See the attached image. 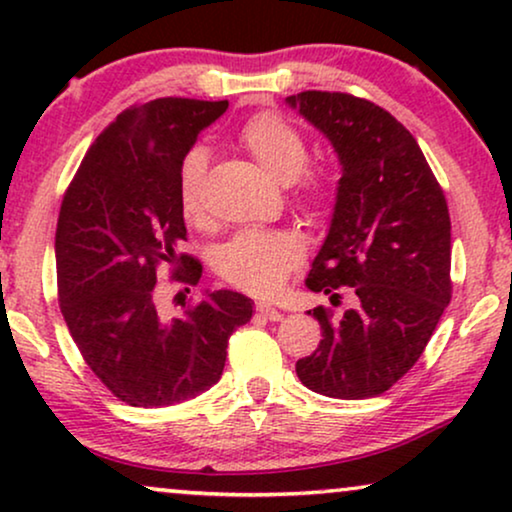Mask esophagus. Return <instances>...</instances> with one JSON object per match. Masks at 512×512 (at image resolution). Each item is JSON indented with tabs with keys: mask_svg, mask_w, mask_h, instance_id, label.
Returning <instances> with one entry per match:
<instances>
[{
	"mask_svg": "<svg viewBox=\"0 0 512 512\" xmlns=\"http://www.w3.org/2000/svg\"><path fill=\"white\" fill-rule=\"evenodd\" d=\"M256 312L268 321H282L284 319V314L279 312L277 307H272L270 303H256Z\"/></svg>",
	"mask_w": 512,
	"mask_h": 512,
	"instance_id": "34e87169",
	"label": "esophagus"
}]
</instances>
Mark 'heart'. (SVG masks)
Returning <instances> with one entry per match:
<instances>
[{"mask_svg":"<svg viewBox=\"0 0 512 512\" xmlns=\"http://www.w3.org/2000/svg\"><path fill=\"white\" fill-rule=\"evenodd\" d=\"M240 146L272 181L284 186L293 184L310 160L303 135L277 114L249 118L240 130ZM205 170L207 156L202 149L188 151L179 165V207L191 223H200L205 216L202 209ZM305 193L317 198L319 186L310 184ZM303 251L300 237L289 230H242L216 249L214 270L237 289L270 293L282 286L289 272L303 261Z\"/></svg>","mask_w":512,"mask_h":512,"instance_id":"obj_1","label":"heart"}]
</instances>
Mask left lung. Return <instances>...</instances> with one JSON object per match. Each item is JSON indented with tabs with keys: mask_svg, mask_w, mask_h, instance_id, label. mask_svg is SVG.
Wrapping results in <instances>:
<instances>
[{
	"mask_svg": "<svg viewBox=\"0 0 512 512\" xmlns=\"http://www.w3.org/2000/svg\"><path fill=\"white\" fill-rule=\"evenodd\" d=\"M331 142L340 181L307 289L354 307H314L319 347L296 363L307 389L359 401L380 396L422 356L450 303V212L415 137L389 111L347 93L284 100Z\"/></svg>",
	"mask_w": 512,
	"mask_h": 512,
	"instance_id": "left-lung-1",
	"label": "left lung"
}]
</instances>
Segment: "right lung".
<instances>
[{
  "mask_svg": "<svg viewBox=\"0 0 512 512\" xmlns=\"http://www.w3.org/2000/svg\"><path fill=\"white\" fill-rule=\"evenodd\" d=\"M228 102L160 97L125 109L100 132L62 200L55 230L60 312L90 370L132 408H163L200 396L221 380L228 338L254 314V300L219 289L167 319L153 303L160 263L179 256L186 223L179 165Z\"/></svg>",
  "mask_w": 512,
  "mask_h": 512,
  "instance_id": "obj_1",
  "label": "right lung"
}]
</instances>
